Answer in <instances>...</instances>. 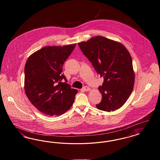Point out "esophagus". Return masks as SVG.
<instances>
[{"mask_svg": "<svg viewBox=\"0 0 160 160\" xmlns=\"http://www.w3.org/2000/svg\"><path fill=\"white\" fill-rule=\"evenodd\" d=\"M83 90L84 91H89L91 90V88H89L88 86H84L83 88Z\"/></svg>", "mask_w": 160, "mask_h": 160, "instance_id": "34e87169", "label": "esophagus"}]
</instances>
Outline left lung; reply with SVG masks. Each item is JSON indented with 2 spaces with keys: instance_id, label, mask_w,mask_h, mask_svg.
Listing matches in <instances>:
<instances>
[{
  "instance_id": "left-lung-1",
  "label": "left lung",
  "mask_w": 160,
  "mask_h": 160,
  "mask_svg": "<svg viewBox=\"0 0 160 160\" xmlns=\"http://www.w3.org/2000/svg\"><path fill=\"white\" fill-rule=\"evenodd\" d=\"M78 45L97 72L104 77L102 85L98 88L102 99L97 108L107 112L121 108L131 94L135 82L132 59L127 48L102 36Z\"/></svg>"
}]
</instances>
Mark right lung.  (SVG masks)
Returning <instances> with one entry per match:
<instances>
[{"instance_id":"obj_1","label":"right lung","mask_w":160,"mask_h":160,"mask_svg":"<svg viewBox=\"0 0 160 160\" xmlns=\"http://www.w3.org/2000/svg\"><path fill=\"white\" fill-rule=\"evenodd\" d=\"M76 46H46L32 54L26 61L24 91L31 103L44 114L61 115L74 101L78 91L67 83L62 72L64 62Z\"/></svg>"}]
</instances>
